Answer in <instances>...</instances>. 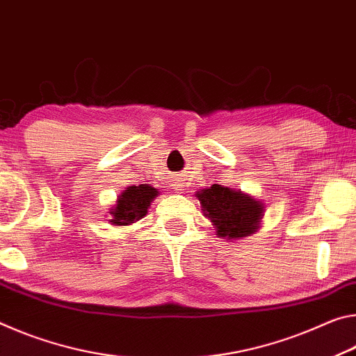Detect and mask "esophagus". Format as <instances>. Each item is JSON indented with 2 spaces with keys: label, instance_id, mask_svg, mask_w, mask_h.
<instances>
[{
  "label": "esophagus",
  "instance_id": "obj_1",
  "mask_svg": "<svg viewBox=\"0 0 356 356\" xmlns=\"http://www.w3.org/2000/svg\"><path fill=\"white\" fill-rule=\"evenodd\" d=\"M184 188H186V184L181 181V179H177V181H175V184H173V189L178 191V192L184 191Z\"/></svg>",
  "mask_w": 356,
  "mask_h": 356
}]
</instances>
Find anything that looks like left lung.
Masks as SVG:
<instances>
[{
  "label": "left lung",
  "instance_id": "obj_1",
  "mask_svg": "<svg viewBox=\"0 0 356 356\" xmlns=\"http://www.w3.org/2000/svg\"><path fill=\"white\" fill-rule=\"evenodd\" d=\"M205 216L211 219L219 236L243 238L257 230L264 207L240 191L213 184L197 192Z\"/></svg>",
  "mask_w": 356,
  "mask_h": 356
}]
</instances>
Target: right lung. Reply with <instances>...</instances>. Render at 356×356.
Returning a JSON list of instances; mask_svg holds the SVG:
<instances>
[{
    "instance_id": "right-lung-1",
    "label": "right lung",
    "mask_w": 356,
    "mask_h": 356,
    "mask_svg": "<svg viewBox=\"0 0 356 356\" xmlns=\"http://www.w3.org/2000/svg\"><path fill=\"white\" fill-rule=\"evenodd\" d=\"M157 194H159V191L149 184L131 186V188H127L118 197L115 208L110 211V214H112L110 222L115 225H127L142 219L148 213L151 200Z\"/></svg>"
}]
</instances>
